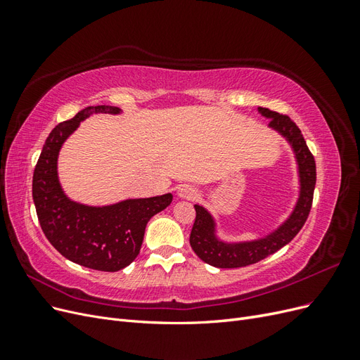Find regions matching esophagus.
<instances>
[{
    "mask_svg": "<svg viewBox=\"0 0 360 360\" xmlns=\"http://www.w3.org/2000/svg\"><path fill=\"white\" fill-rule=\"evenodd\" d=\"M177 193L180 198H184V200H195L198 197V191L193 186H191V184H181Z\"/></svg>",
    "mask_w": 360,
    "mask_h": 360,
    "instance_id": "34e87169",
    "label": "esophagus"
}]
</instances>
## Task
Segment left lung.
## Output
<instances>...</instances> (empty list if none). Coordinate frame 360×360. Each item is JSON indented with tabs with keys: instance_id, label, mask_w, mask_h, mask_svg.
Wrapping results in <instances>:
<instances>
[{
	"instance_id": "8db88e82",
	"label": "left lung",
	"mask_w": 360,
	"mask_h": 360,
	"mask_svg": "<svg viewBox=\"0 0 360 360\" xmlns=\"http://www.w3.org/2000/svg\"><path fill=\"white\" fill-rule=\"evenodd\" d=\"M258 111L264 117L270 118V127H274L281 135H284L292 146L299 165L300 197L291 216L275 233L266 236L264 238H259V240L245 243L221 242L214 236V221L212 214L204 207L195 205L197 216H195V222L189 237L191 246L193 252L204 263L219 269L245 267L249 264H255L266 257L275 254L276 250L284 248L297 236L311 212L317 171H315V160L307 146V141H304L300 129L288 115L270 111L269 108H258Z\"/></svg>"
}]
</instances>
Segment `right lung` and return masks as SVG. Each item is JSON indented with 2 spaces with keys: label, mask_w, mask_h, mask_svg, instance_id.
Segmentation results:
<instances>
[{
  "label": "right lung",
  "mask_w": 360,
  "mask_h": 360,
  "mask_svg": "<svg viewBox=\"0 0 360 360\" xmlns=\"http://www.w3.org/2000/svg\"><path fill=\"white\" fill-rule=\"evenodd\" d=\"M97 112L118 114L120 110L110 105L86 106L52 129L32 174V200L41 231L63 257L89 269L117 271L138 257L147 222L167 209L172 195L105 207L73 202L64 195L57 176L58 151L82 120Z\"/></svg>",
  "instance_id": "1"
}]
</instances>
